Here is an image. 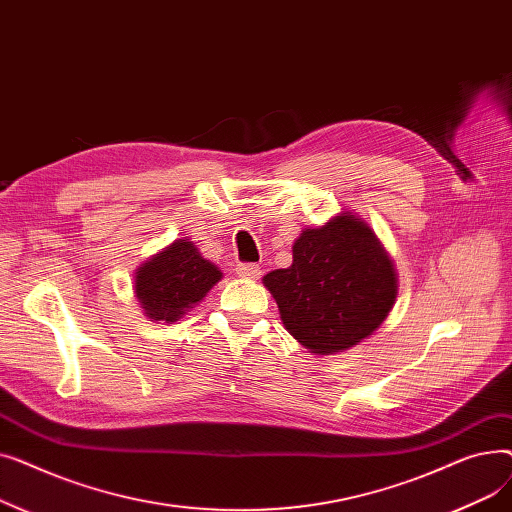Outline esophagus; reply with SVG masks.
I'll return each instance as SVG.
<instances>
[{
    "label": "esophagus",
    "instance_id": "34e87169",
    "mask_svg": "<svg viewBox=\"0 0 512 512\" xmlns=\"http://www.w3.org/2000/svg\"><path fill=\"white\" fill-rule=\"evenodd\" d=\"M236 274L240 278H249V280H257L261 276V267L257 263H238L236 265Z\"/></svg>",
    "mask_w": 512,
    "mask_h": 512
}]
</instances>
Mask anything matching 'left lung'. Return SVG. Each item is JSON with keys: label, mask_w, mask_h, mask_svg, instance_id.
<instances>
[{"label": "left lung", "mask_w": 512, "mask_h": 512, "mask_svg": "<svg viewBox=\"0 0 512 512\" xmlns=\"http://www.w3.org/2000/svg\"><path fill=\"white\" fill-rule=\"evenodd\" d=\"M286 330L317 355L355 346L380 328L396 299L392 261L375 234L351 213L307 228L292 265L263 278Z\"/></svg>", "instance_id": "left-lung-1"}]
</instances>
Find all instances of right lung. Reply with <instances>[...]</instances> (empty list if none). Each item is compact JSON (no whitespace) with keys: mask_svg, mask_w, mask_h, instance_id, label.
<instances>
[{"mask_svg":"<svg viewBox=\"0 0 512 512\" xmlns=\"http://www.w3.org/2000/svg\"><path fill=\"white\" fill-rule=\"evenodd\" d=\"M220 278L222 272L199 255L193 242L176 240L139 267L134 290L147 317L170 324L193 309Z\"/></svg>","mask_w":512,"mask_h":512,"instance_id":"1","label":"right lung"}]
</instances>
